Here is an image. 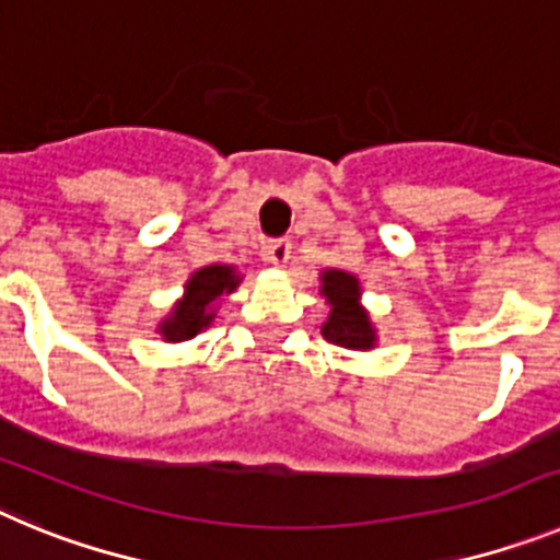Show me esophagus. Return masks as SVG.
<instances>
[{
  "label": "esophagus",
  "instance_id": "34e87169",
  "mask_svg": "<svg viewBox=\"0 0 560 560\" xmlns=\"http://www.w3.org/2000/svg\"><path fill=\"white\" fill-rule=\"evenodd\" d=\"M264 249H266V257H269L275 266L289 264V257H291V241H289V237H271V241H266Z\"/></svg>",
  "mask_w": 560,
  "mask_h": 560
}]
</instances>
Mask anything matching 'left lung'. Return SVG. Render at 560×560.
I'll list each match as a JSON object with an SVG mask.
<instances>
[{"label":"left lung","instance_id":"obj_1","mask_svg":"<svg viewBox=\"0 0 560 560\" xmlns=\"http://www.w3.org/2000/svg\"><path fill=\"white\" fill-rule=\"evenodd\" d=\"M323 294L328 296L330 316L323 325V336L339 348L368 350L373 348L375 334L368 314L359 308V280L348 271L328 269L323 277Z\"/></svg>","mask_w":560,"mask_h":560}]
</instances>
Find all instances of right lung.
<instances>
[{
    "label": "right lung",
    "instance_id": "add662e5",
    "mask_svg": "<svg viewBox=\"0 0 560 560\" xmlns=\"http://www.w3.org/2000/svg\"><path fill=\"white\" fill-rule=\"evenodd\" d=\"M235 285L237 277L230 266H207V269L196 271L187 283L185 300L173 308L171 319L162 323V336L167 341H185L199 334L215 316L210 311L212 300H219L224 291H232Z\"/></svg>",
    "mask_w": 560,
    "mask_h": 560
}]
</instances>
